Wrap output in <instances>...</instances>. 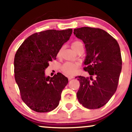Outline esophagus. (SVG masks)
<instances>
[{
  "label": "esophagus",
  "mask_w": 132,
  "mask_h": 132,
  "mask_svg": "<svg viewBox=\"0 0 132 132\" xmlns=\"http://www.w3.org/2000/svg\"><path fill=\"white\" fill-rule=\"evenodd\" d=\"M67 77H68V79H69V80H71V79L74 78V77L73 76H68Z\"/></svg>",
  "instance_id": "esophagus-1"
}]
</instances>
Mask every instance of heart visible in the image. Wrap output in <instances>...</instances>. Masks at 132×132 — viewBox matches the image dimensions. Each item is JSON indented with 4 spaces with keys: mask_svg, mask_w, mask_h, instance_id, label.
<instances>
[{
    "mask_svg": "<svg viewBox=\"0 0 132 132\" xmlns=\"http://www.w3.org/2000/svg\"><path fill=\"white\" fill-rule=\"evenodd\" d=\"M83 47V43L80 41H75L72 43L71 47L76 52L79 48ZM61 54V50H59L57 55L59 56ZM79 68V64L76 62H66L62 65L61 69L65 74L67 75H74L77 73Z\"/></svg>",
    "mask_w": 132,
    "mask_h": 132,
    "instance_id": "heart-1",
    "label": "heart"
}]
</instances>
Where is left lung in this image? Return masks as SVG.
I'll list each match as a JSON object with an SVG mask.
<instances>
[{"instance_id":"1","label":"left lung","mask_w":132,"mask_h":132,"mask_svg":"<svg viewBox=\"0 0 132 132\" xmlns=\"http://www.w3.org/2000/svg\"><path fill=\"white\" fill-rule=\"evenodd\" d=\"M74 34L85 44L84 70L90 75L76 77L80 82L77 99L85 108L98 109L109 102L118 86L122 68L120 46L114 38L99 28L75 29Z\"/></svg>"}]
</instances>
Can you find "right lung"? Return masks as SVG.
Returning a JSON list of instances; mask_svg holds the SVG:
<instances>
[{"mask_svg": "<svg viewBox=\"0 0 132 132\" xmlns=\"http://www.w3.org/2000/svg\"><path fill=\"white\" fill-rule=\"evenodd\" d=\"M73 30L54 29L34 34L25 39L14 57V76L22 100L37 112H47L58 106L67 77L57 73L46 77L48 62L56 59Z\"/></svg>", "mask_w": 132, "mask_h": 132, "instance_id": "add662e5", "label": "right lung"}]
</instances>
